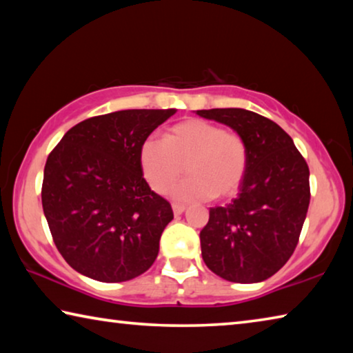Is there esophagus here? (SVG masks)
<instances>
[{"label":"esophagus","instance_id":"obj_1","mask_svg":"<svg viewBox=\"0 0 353 353\" xmlns=\"http://www.w3.org/2000/svg\"><path fill=\"white\" fill-rule=\"evenodd\" d=\"M172 212H174L176 216H179V214H182L185 212V205H182V204H172Z\"/></svg>","mask_w":353,"mask_h":353}]
</instances>
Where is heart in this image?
Segmentation results:
<instances>
[{
    "label": "heart",
    "mask_w": 353,
    "mask_h": 353,
    "mask_svg": "<svg viewBox=\"0 0 353 353\" xmlns=\"http://www.w3.org/2000/svg\"><path fill=\"white\" fill-rule=\"evenodd\" d=\"M140 166L155 193L165 194L183 172L188 177L172 190L181 202L234 196L249 166L246 140L234 130L202 118L171 126L163 139H146L140 146Z\"/></svg>",
    "instance_id": "1"
}]
</instances>
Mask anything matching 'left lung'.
<instances>
[{"label": "left lung", "instance_id": "1", "mask_svg": "<svg viewBox=\"0 0 353 353\" xmlns=\"http://www.w3.org/2000/svg\"><path fill=\"white\" fill-rule=\"evenodd\" d=\"M240 134L249 166L236 198L210 208L201 230L207 268L235 283L274 276L297 246L310 204V170L291 137L271 119L244 109L196 110Z\"/></svg>", "mask_w": 353, "mask_h": 353}]
</instances>
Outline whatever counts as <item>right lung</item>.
I'll return each mask as SVG.
<instances>
[{
  "mask_svg": "<svg viewBox=\"0 0 353 353\" xmlns=\"http://www.w3.org/2000/svg\"><path fill=\"white\" fill-rule=\"evenodd\" d=\"M176 109H132L88 118L48 155L41 205L52 240L82 276L117 283L139 277L159 255L171 204L149 188L140 146Z\"/></svg>",
  "mask_w": 353,
  "mask_h": 353,
  "instance_id": "1",
  "label": "right lung"
}]
</instances>
